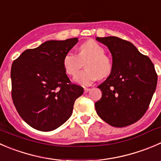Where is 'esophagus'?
<instances>
[{
	"instance_id": "obj_1",
	"label": "esophagus",
	"mask_w": 161,
	"mask_h": 161,
	"mask_svg": "<svg viewBox=\"0 0 161 161\" xmlns=\"http://www.w3.org/2000/svg\"><path fill=\"white\" fill-rule=\"evenodd\" d=\"M90 90V88H84V92L85 93H87V92H89Z\"/></svg>"
}]
</instances>
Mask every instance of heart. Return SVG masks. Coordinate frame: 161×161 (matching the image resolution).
I'll list each match as a JSON object with an SVG mask.
<instances>
[{
    "label": "heart",
    "mask_w": 161,
    "mask_h": 161,
    "mask_svg": "<svg viewBox=\"0 0 161 161\" xmlns=\"http://www.w3.org/2000/svg\"><path fill=\"white\" fill-rule=\"evenodd\" d=\"M85 63L86 69L78 73L74 81L83 86L91 85L98 78H106L112 71V61L105 55V50L94 40H89L80 45L78 55L71 52L67 53L63 58V67L69 75H75Z\"/></svg>",
    "instance_id": "b5f03b06"
}]
</instances>
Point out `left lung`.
I'll return each mask as SVG.
<instances>
[{
    "label": "left lung",
    "mask_w": 161,
    "mask_h": 161,
    "mask_svg": "<svg viewBox=\"0 0 161 161\" xmlns=\"http://www.w3.org/2000/svg\"><path fill=\"white\" fill-rule=\"evenodd\" d=\"M96 40L108 48L112 57V72L97 86L102 96L95 103L97 113L112 127L135 124L146 113L156 90L153 64L130 42L114 36Z\"/></svg>",
    "instance_id": "left-lung-1"
}]
</instances>
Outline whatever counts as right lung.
I'll return each instance as SVG.
<instances>
[{"label": "right lung", "mask_w": 161, "mask_h": 161, "mask_svg": "<svg viewBox=\"0 0 161 161\" xmlns=\"http://www.w3.org/2000/svg\"><path fill=\"white\" fill-rule=\"evenodd\" d=\"M78 42L77 37L51 40L25 50L11 69L12 97L21 118L36 130L51 131L72 114L83 88L71 83L63 58Z\"/></svg>", "instance_id": "right-lung-1"}]
</instances>
